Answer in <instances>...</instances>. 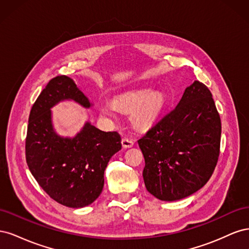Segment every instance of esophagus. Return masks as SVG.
Instances as JSON below:
<instances>
[{
  "label": "esophagus",
  "instance_id": "34e87169",
  "mask_svg": "<svg viewBox=\"0 0 249 249\" xmlns=\"http://www.w3.org/2000/svg\"><path fill=\"white\" fill-rule=\"evenodd\" d=\"M122 144H123V147L124 148H129V147H132L134 145V140L131 139V138H123L122 140Z\"/></svg>",
  "mask_w": 249,
  "mask_h": 249
}]
</instances>
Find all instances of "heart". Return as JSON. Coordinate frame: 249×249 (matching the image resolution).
Segmentation results:
<instances>
[{"label":"heart","mask_w":249,"mask_h":249,"mask_svg":"<svg viewBox=\"0 0 249 249\" xmlns=\"http://www.w3.org/2000/svg\"><path fill=\"white\" fill-rule=\"evenodd\" d=\"M166 97L161 91H150L148 88H140L116 95L113 102H102L99 110L102 115L112 118L117 110L131 112V122L134 126L143 129L152 124L162 112Z\"/></svg>","instance_id":"heart-1"}]
</instances>
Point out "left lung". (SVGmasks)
<instances>
[{
	"label": "left lung",
	"instance_id": "1",
	"mask_svg": "<svg viewBox=\"0 0 249 249\" xmlns=\"http://www.w3.org/2000/svg\"><path fill=\"white\" fill-rule=\"evenodd\" d=\"M221 120L212 93L195 81L178 106L138 140L147 191L165 201L189 196L212 177L220 153Z\"/></svg>",
	"mask_w": 249,
	"mask_h": 249
}]
</instances>
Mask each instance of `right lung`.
<instances>
[{
  "label": "right lung",
  "mask_w": 249,
  "mask_h": 249,
  "mask_svg": "<svg viewBox=\"0 0 249 249\" xmlns=\"http://www.w3.org/2000/svg\"><path fill=\"white\" fill-rule=\"evenodd\" d=\"M63 100L90 107L70 77L53 78L30 112L26 161L51 198L66 207L83 208L102 193L105 169L111 157L122 149V137L117 132H104L89 123L76 137L58 136L53 130L51 108Z\"/></svg>",
  "instance_id": "obj_1"
}]
</instances>
